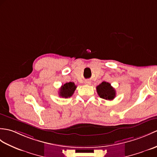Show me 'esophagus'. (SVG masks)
<instances>
[{
  "mask_svg": "<svg viewBox=\"0 0 157 157\" xmlns=\"http://www.w3.org/2000/svg\"><path fill=\"white\" fill-rule=\"evenodd\" d=\"M85 84L86 85H90L91 84V82L89 81V80H86L85 82Z\"/></svg>",
  "mask_w": 157,
  "mask_h": 157,
  "instance_id": "esophagus-1",
  "label": "esophagus"
}]
</instances>
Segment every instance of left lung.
Masks as SVG:
<instances>
[{"mask_svg": "<svg viewBox=\"0 0 157 157\" xmlns=\"http://www.w3.org/2000/svg\"><path fill=\"white\" fill-rule=\"evenodd\" d=\"M98 94L104 100H112L116 97V91L110 83L103 82L96 87Z\"/></svg>", "mask_w": 157, "mask_h": 157, "instance_id": "1", "label": "left lung"}]
</instances>
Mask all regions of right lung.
<instances>
[{
	"instance_id": "add662e5",
	"label": "right lung",
	"mask_w": 157,
	"mask_h": 157,
	"mask_svg": "<svg viewBox=\"0 0 157 157\" xmlns=\"http://www.w3.org/2000/svg\"><path fill=\"white\" fill-rule=\"evenodd\" d=\"M76 87H77V86L75 85L74 82H68L65 83L63 86H61V88L59 89V96L65 98L71 97L74 94Z\"/></svg>"
}]
</instances>
